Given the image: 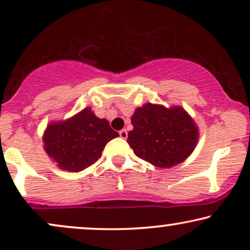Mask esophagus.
<instances>
[{"instance_id":"obj_1","label":"esophagus","mask_w":250,"mask_h":250,"mask_svg":"<svg viewBox=\"0 0 250 250\" xmlns=\"http://www.w3.org/2000/svg\"><path fill=\"white\" fill-rule=\"evenodd\" d=\"M119 134H120V137L123 138V140H125V138L128 137V132H127V130H125V129H122V130H120Z\"/></svg>"}]
</instances>
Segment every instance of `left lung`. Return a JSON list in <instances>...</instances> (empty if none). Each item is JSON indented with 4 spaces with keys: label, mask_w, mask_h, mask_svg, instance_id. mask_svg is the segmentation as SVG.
<instances>
[{
    "label": "left lung",
    "mask_w": 250,
    "mask_h": 250,
    "mask_svg": "<svg viewBox=\"0 0 250 250\" xmlns=\"http://www.w3.org/2000/svg\"><path fill=\"white\" fill-rule=\"evenodd\" d=\"M127 142L141 159L160 168L182 163L197 144L195 122L181 107L145 104L131 118Z\"/></svg>",
    "instance_id": "8db88e82"
}]
</instances>
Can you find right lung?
<instances>
[{"mask_svg":"<svg viewBox=\"0 0 250 250\" xmlns=\"http://www.w3.org/2000/svg\"><path fill=\"white\" fill-rule=\"evenodd\" d=\"M118 136L107 120L98 119L90 108H85L67 121L49 125L43 143L60 168L81 172L96 164L107 142Z\"/></svg>","mask_w":250,"mask_h":250,"instance_id":"right-lung-1","label":"right lung"}]
</instances>
